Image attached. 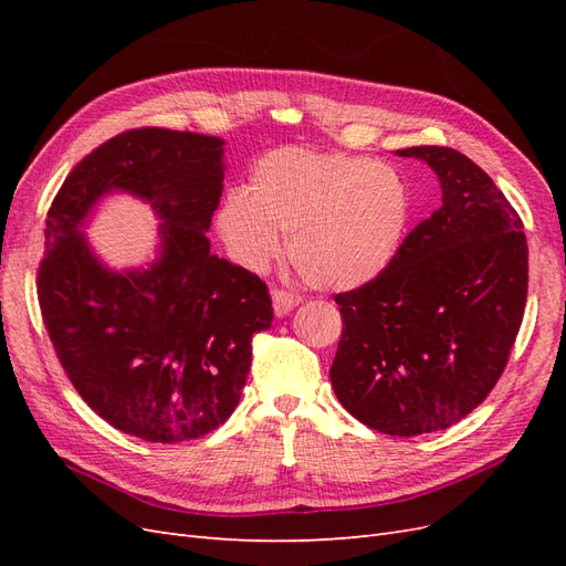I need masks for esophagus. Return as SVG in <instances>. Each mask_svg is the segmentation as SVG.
<instances>
[{"label": "esophagus", "mask_w": 566, "mask_h": 566, "mask_svg": "<svg viewBox=\"0 0 566 566\" xmlns=\"http://www.w3.org/2000/svg\"><path fill=\"white\" fill-rule=\"evenodd\" d=\"M271 300H273V314L276 316H287L302 302L297 295L287 293V290H273Z\"/></svg>", "instance_id": "esophagus-1"}]
</instances>
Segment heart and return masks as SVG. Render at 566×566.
Masks as SVG:
<instances>
[{
    "instance_id": "obj_1",
    "label": "heart",
    "mask_w": 566,
    "mask_h": 566,
    "mask_svg": "<svg viewBox=\"0 0 566 566\" xmlns=\"http://www.w3.org/2000/svg\"><path fill=\"white\" fill-rule=\"evenodd\" d=\"M410 214L394 169L347 153L271 150L243 191H229L214 217L221 241L248 269L281 254L321 290H356L380 279L397 256Z\"/></svg>"
}]
</instances>
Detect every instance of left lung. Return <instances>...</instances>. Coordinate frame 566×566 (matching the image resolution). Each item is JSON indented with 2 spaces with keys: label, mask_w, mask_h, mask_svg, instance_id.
<instances>
[{
  "label": "left lung",
  "mask_w": 566,
  "mask_h": 566,
  "mask_svg": "<svg viewBox=\"0 0 566 566\" xmlns=\"http://www.w3.org/2000/svg\"><path fill=\"white\" fill-rule=\"evenodd\" d=\"M397 156L432 167L441 208L380 279L335 297L331 382L370 430L418 437L472 413L499 382L524 316L528 248L520 214L468 156L443 146Z\"/></svg>",
  "instance_id": "1"
}]
</instances>
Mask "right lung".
Listing matches in <instances>:
<instances>
[{
  "mask_svg": "<svg viewBox=\"0 0 566 566\" xmlns=\"http://www.w3.org/2000/svg\"><path fill=\"white\" fill-rule=\"evenodd\" d=\"M224 139L160 127L101 144L51 202L38 297L51 345L80 397L115 430L179 443L233 413L252 335L271 328L264 281L210 252L224 191ZM129 192L161 219L159 256L113 272L81 229L101 197Z\"/></svg>",
  "mask_w": 566,
  "mask_h": 566,
  "instance_id": "1",
  "label": "right lung"
}]
</instances>
